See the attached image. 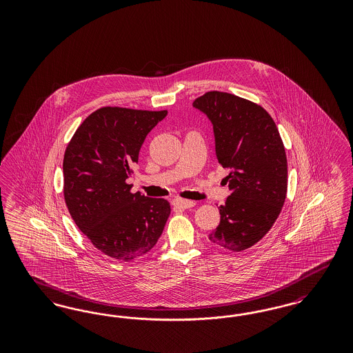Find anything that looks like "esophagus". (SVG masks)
<instances>
[{"label":"esophagus","instance_id":"obj_1","mask_svg":"<svg viewBox=\"0 0 353 353\" xmlns=\"http://www.w3.org/2000/svg\"><path fill=\"white\" fill-rule=\"evenodd\" d=\"M173 206L176 208H180V209H189V208H193L196 205V201H190V200H183V199H176L173 200Z\"/></svg>","mask_w":353,"mask_h":353}]
</instances>
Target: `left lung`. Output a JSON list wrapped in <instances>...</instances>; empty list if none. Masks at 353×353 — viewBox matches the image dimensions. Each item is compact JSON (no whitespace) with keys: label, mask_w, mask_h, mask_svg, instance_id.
Segmentation results:
<instances>
[{"label":"left lung","mask_w":353,"mask_h":353,"mask_svg":"<svg viewBox=\"0 0 353 353\" xmlns=\"http://www.w3.org/2000/svg\"><path fill=\"white\" fill-rule=\"evenodd\" d=\"M213 123L216 153L232 194L219 206L221 221L209 239L243 252L269 233L287 194V157L269 112L233 94L209 91L193 101Z\"/></svg>","instance_id":"left-lung-1"}]
</instances>
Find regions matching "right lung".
Returning a JSON list of instances; mask_svg holds the SVG:
<instances>
[{
  "instance_id": "1",
  "label": "right lung",
  "mask_w": 353,
  "mask_h": 353,
  "mask_svg": "<svg viewBox=\"0 0 353 353\" xmlns=\"http://www.w3.org/2000/svg\"><path fill=\"white\" fill-rule=\"evenodd\" d=\"M165 117L167 110L101 107L84 119L65 151L71 219L98 250L121 262L150 252L170 214L167 200L132 193L127 183L145 136Z\"/></svg>"
}]
</instances>
